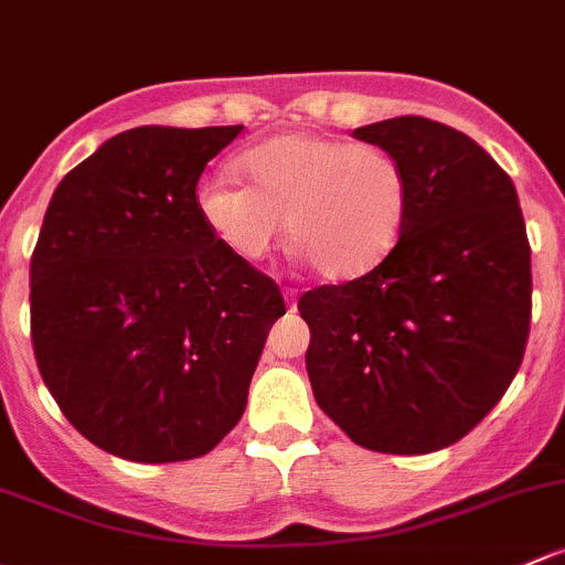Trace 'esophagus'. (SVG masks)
I'll list each match as a JSON object with an SVG mask.
<instances>
[{
    "instance_id": "34e87169",
    "label": "esophagus",
    "mask_w": 565,
    "mask_h": 565,
    "mask_svg": "<svg viewBox=\"0 0 565 565\" xmlns=\"http://www.w3.org/2000/svg\"><path fill=\"white\" fill-rule=\"evenodd\" d=\"M284 302H287L289 311L298 308V289H284Z\"/></svg>"
}]
</instances>
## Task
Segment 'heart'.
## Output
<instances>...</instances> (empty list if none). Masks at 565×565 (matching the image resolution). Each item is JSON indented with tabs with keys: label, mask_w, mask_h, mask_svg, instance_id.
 Returning <instances> with one entry per match:
<instances>
[{
	"label": "heart",
	"mask_w": 565,
	"mask_h": 565,
	"mask_svg": "<svg viewBox=\"0 0 565 565\" xmlns=\"http://www.w3.org/2000/svg\"><path fill=\"white\" fill-rule=\"evenodd\" d=\"M241 170L211 173L198 186V211L213 237L243 263H257L289 237L319 276L352 281L395 248L408 207L403 164L376 142L328 135H278L248 148Z\"/></svg>",
	"instance_id": "heart-1"
}]
</instances>
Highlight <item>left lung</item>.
I'll use <instances>...</instances> for the list:
<instances>
[{
  "label": "left lung",
  "instance_id": "1",
  "mask_svg": "<svg viewBox=\"0 0 565 565\" xmlns=\"http://www.w3.org/2000/svg\"><path fill=\"white\" fill-rule=\"evenodd\" d=\"M408 178L395 248L298 302L319 408L360 447L427 455L503 397L531 330V246L518 189L468 135L423 116L354 129Z\"/></svg>",
  "mask_w": 565,
  "mask_h": 565
}]
</instances>
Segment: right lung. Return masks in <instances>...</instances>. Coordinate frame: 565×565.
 <instances>
[{"label":"right lung","mask_w":565,"mask_h":565,"mask_svg":"<svg viewBox=\"0 0 565 565\" xmlns=\"http://www.w3.org/2000/svg\"><path fill=\"white\" fill-rule=\"evenodd\" d=\"M241 129H127L47 203L29 267L34 358L75 430L124 460L211 452L287 313L198 211L205 164Z\"/></svg>","instance_id":"1"}]
</instances>
